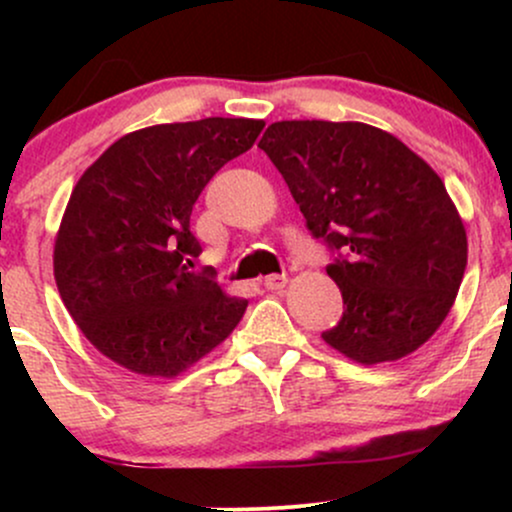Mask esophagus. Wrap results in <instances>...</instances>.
I'll list each match as a JSON object with an SVG mask.
<instances>
[{
	"mask_svg": "<svg viewBox=\"0 0 512 512\" xmlns=\"http://www.w3.org/2000/svg\"><path fill=\"white\" fill-rule=\"evenodd\" d=\"M286 284H289V279H286L284 274L264 276V289H269V291H281Z\"/></svg>",
	"mask_w": 512,
	"mask_h": 512,
	"instance_id": "obj_1",
	"label": "esophagus"
}]
</instances>
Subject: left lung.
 Segmentation results:
<instances>
[{
  "label": "left lung",
  "instance_id": "obj_1",
  "mask_svg": "<svg viewBox=\"0 0 512 512\" xmlns=\"http://www.w3.org/2000/svg\"><path fill=\"white\" fill-rule=\"evenodd\" d=\"M257 146L334 255L344 313L322 339L363 366L428 342L467 267V233L436 170L363 122H274Z\"/></svg>",
  "mask_w": 512,
  "mask_h": 512
}]
</instances>
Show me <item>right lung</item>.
<instances>
[{
    "label": "right lung",
    "mask_w": 512,
    "mask_h": 512,
    "mask_svg": "<svg viewBox=\"0 0 512 512\" xmlns=\"http://www.w3.org/2000/svg\"><path fill=\"white\" fill-rule=\"evenodd\" d=\"M262 120L207 117L125 134L76 182L55 240V281L86 339L127 370L173 378L243 317L214 272H190L197 197L245 154Z\"/></svg>",
    "instance_id": "1"
}]
</instances>
